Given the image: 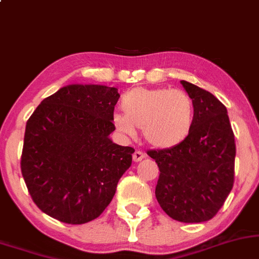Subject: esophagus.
Returning <instances> with one entry per match:
<instances>
[{"instance_id":"34e87169","label":"esophagus","mask_w":259,"mask_h":259,"mask_svg":"<svg viewBox=\"0 0 259 259\" xmlns=\"http://www.w3.org/2000/svg\"><path fill=\"white\" fill-rule=\"evenodd\" d=\"M143 158H145V154H143L141 151H136L135 153L133 154V159H134V161H135V163H138V161H141Z\"/></svg>"}]
</instances>
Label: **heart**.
Masks as SVG:
<instances>
[{
  "instance_id": "b5f03b06",
  "label": "heart",
  "mask_w": 259,
  "mask_h": 259,
  "mask_svg": "<svg viewBox=\"0 0 259 259\" xmlns=\"http://www.w3.org/2000/svg\"><path fill=\"white\" fill-rule=\"evenodd\" d=\"M123 113L112 116L116 130L134 138L142 127L143 138L155 148L177 146L191 133L194 104L187 93L171 88H135L121 98Z\"/></svg>"
}]
</instances>
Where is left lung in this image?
I'll return each instance as SVG.
<instances>
[{
  "label": "left lung",
  "instance_id": "obj_1",
  "mask_svg": "<svg viewBox=\"0 0 259 259\" xmlns=\"http://www.w3.org/2000/svg\"><path fill=\"white\" fill-rule=\"evenodd\" d=\"M194 104L189 135L174 147L148 151L159 167L155 198L171 219L206 222L219 212L234 183L235 141L227 108L216 96L181 80Z\"/></svg>",
  "mask_w": 259,
  "mask_h": 259
}]
</instances>
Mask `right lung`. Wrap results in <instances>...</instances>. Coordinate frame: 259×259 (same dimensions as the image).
<instances>
[{"label":"right lung","mask_w":259,"mask_h":259,"mask_svg":"<svg viewBox=\"0 0 259 259\" xmlns=\"http://www.w3.org/2000/svg\"><path fill=\"white\" fill-rule=\"evenodd\" d=\"M119 93L100 84H68L43 100L29 118L21 174L35 204L68 224L98 219L129 169L135 149L110 134Z\"/></svg>","instance_id":"1"}]
</instances>
